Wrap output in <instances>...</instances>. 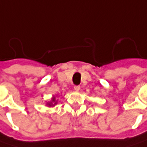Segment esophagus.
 <instances>
[{
  "mask_svg": "<svg viewBox=\"0 0 147 147\" xmlns=\"http://www.w3.org/2000/svg\"><path fill=\"white\" fill-rule=\"evenodd\" d=\"M80 88H81V87H80L79 85H76V86H74V89H75L76 91H79V90H80Z\"/></svg>",
  "mask_w": 147,
  "mask_h": 147,
  "instance_id": "obj_1",
  "label": "esophagus"
}]
</instances>
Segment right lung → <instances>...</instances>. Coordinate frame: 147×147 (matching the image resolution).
Wrapping results in <instances>:
<instances>
[{
  "label": "right lung",
  "mask_w": 147,
  "mask_h": 147,
  "mask_svg": "<svg viewBox=\"0 0 147 147\" xmlns=\"http://www.w3.org/2000/svg\"><path fill=\"white\" fill-rule=\"evenodd\" d=\"M56 104H57V101H56V100H55V97H53L50 102L47 103V105H48V106H53V105H56Z\"/></svg>",
  "instance_id": "add662e5"
}]
</instances>
